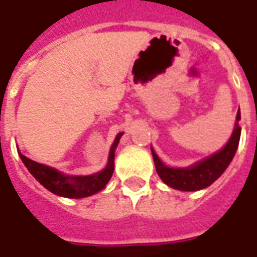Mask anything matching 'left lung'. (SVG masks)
<instances>
[{
    "instance_id": "obj_1",
    "label": "left lung",
    "mask_w": 257,
    "mask_h": 257,
    "mask_svg": "<svg viewBox=\"0 0 257 257\" xmlns=\"http://www.w3.org/2000/svg\"><path fill=\"white\" fill-rule=\"evenodd\" d=\"M239 120H241V113L238 110L236 121H239ZM239 137H241V127L238 125V123H235L232 136L224 148L219 151L217 154L212 155L210 158L196 163L194 166L187 167V169H173V167L165 166L152 151L156 172L163 183L176 190L198 191L206 188L210 184L214 183L228 167L235 155L236 148H238Z\"/></svg>"
}]
</instances>
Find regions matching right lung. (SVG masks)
I'll list each match as a JSON object with an SVG mask.
<instances>
[{"instance_id":"add662e5","label":"right lung","mask_w":257,"mask_h":257,"mask_svg":"<svg viewBox=\"0 0 257 257\" xmlns=\"http://www.w3.org/2000/svg\"><path fill=\"white\" fill-rule=\"evenodd\" d=\"M123 133H119L117 137L114 140L113 145L110 148L109 154V161L106 167L102 172L92 174V176H81V177H69L62 174L52 167L45 166L41 163L32 161L26 158L25 155L19 154L22 162L25 163L27 170L32 173L34 177L37 178L38 183L44 185L45 188L51 191L52 194L65 198H85V196L94 195L96 192L105 188V185L112 177L114 170V149L119 144L120 137Z\"/></svg>"}]
</instances>
